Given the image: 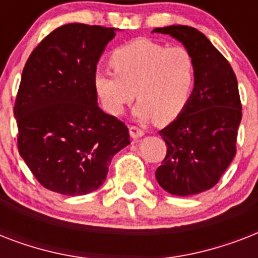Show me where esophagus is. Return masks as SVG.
I'll use <instances>...</instances> for the list:
<instances>
[{"instance_id": "obj_1", "label": "esophagus", "mask_w": 258, "mask_h": 258, "mask_svg": "<svg viewBox=\"0 0 258 258\" xmlns=\"http://www.w3.org/2000/svg\"><path fill=\"white\" fill-rule=\"evenodd\" d=\"M143 134H145V131L141 128V127H138V125H130V135H131V138H141L143 137Z\"/></svg>"}]
</instances>
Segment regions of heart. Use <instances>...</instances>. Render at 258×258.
<instances>
[{"instance_id": "b5f03b06", "label": "heart", "mask_w": 258, "mask_h": 258, "mask_svg": "<svg viewBox=\"0 0 258 258\" xmlns=\"http://www.w3.org/2000/svg\"><path fill=\"white\" fill-rule=\"evenodd\" d=\"M108 61L115 74L93 75V88L107 112L120 115L135 96L141 119L166 124L183 112L197 78L196 60L184 46L137 38L113 49Z\"/></svg>"}]
</instances>
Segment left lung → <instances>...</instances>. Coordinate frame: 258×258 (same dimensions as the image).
Wrapping results in <instances>:
<instances>
[{
	"mask_svg": "<svg viewBox=\"0 0 258 258\" xmlns=\"http://www.w3.org/2000/svg\"><path fill=\"white\" fill-rule=\"evenodd\" d=\"M154 32L179 40L196 60V86L186 108L159 131L167 154L155 171L167 192L194 196L216 186L236 155L242 117L237 78L228 60L196 28L171 25Z\"/></svg>",
	"mask_w": 258,
	"mask_h": 258,
	"instance_id": "1",
	"label": "left lung"
}]
</instances>
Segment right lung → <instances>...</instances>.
<instances>
[{"label":"right lung","mask_w":258,"mask_h":258,"mask_svg":"<svg viewBox=\"0 0 258 258\" xmlns=\"http://www.w3.org/2000/svg\"><path fill=\"white\" fill-rule=\"evenodd\" d=\"M115 28L67 24L50 32L22 71L14 116L18 153L34 178L62 196H84L105 180L130 145L127 125L97 105L93 75Z\"/></svg>","instance_id":"1"}]
</instances>
